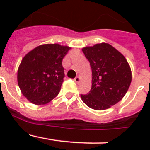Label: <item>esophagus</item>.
Masks as SVG:
<instances>
[{
  "mask_svg": "<svg viewBox=\"0 0 150 150\" xmlns=\"http://www.w3.org/2000/svg\"><path fill=\"white\" fill-rule=\"evenodd\" d=\"M74 81L76 82V83H79L80 82V77L79 76H76V77L74 78Z\"/></svg>",
  "mask_w": 150,
  "mask_h": 150,
  "instance_id": "esophagus-1",
  "label": "esophagus"
}]
</instances>
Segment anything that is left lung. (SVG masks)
Returning <instances> with one entry per match:
<instances>
[{
    "label": "left lung",
    "instance_id": "1",
    "mask_svg": "<svg viewBox=\"0 0 150 150\" xmlns=\"http://www.w3.org/2000/svg\"><path fill=\"white\" fill-rule=\"evenodd\" d=\"M92 72L91 88L80 95L85 104L96 110L108 109L122 99L132 83V71L124 55L108 43L83 48Z\"/></svg>",
    "mask_w": 150,
    "mask_h": 150
}]
</instances>
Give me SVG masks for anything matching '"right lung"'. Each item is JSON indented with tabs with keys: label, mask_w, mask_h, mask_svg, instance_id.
I'll return each mask as SVG.
<instances>
[{
	"label": "right lung",
	"mask_w": 150,
	"mask_h": 150,
	"mask_svg": "<svg viewBox=\"0 0 150 150\" xmlns=\"http://www.w3.org/2000/svg\"><path fill=\"white\" fill-rule=\"evenodd\" d=\"M71 47L43 44L24 57L17 73L22 95L32 104L43 105L59 95L64 77L62 60Z\"/></svg>",
	"instance_id": "add662e5"
}]
</instances>
